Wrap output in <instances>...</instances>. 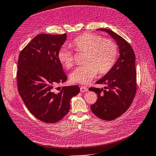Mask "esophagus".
Returning a JSON list of instances; mask_svg holds the SVG:
<instances>
[{"label": "esophagus", "instance_id": "1", "mask_svg": "<svg viewBox=\"0 0 156 156\" xmlns=\"http://www.w3.org/2000/svg\"><path fill=\"white\" fill-rule=\"evenodd\" d=\"M80 90H81V92H86L88 90V89L87 87H81L80 88Z\"/></svg>", "mask_w": 156, "mask_h": 156}]
</instances>
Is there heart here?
Returning <instances> with one entry per match:
<instances>
[{
  "mask_svg": "<svg viewBox=\"0 0 156 156\" xmlns=\"http://www.w3.org/2000/svg\"><path fill=\"white\" fill-rule=\"evenodd\" d=\"M71 46L79 53H84L83 66L75 68L69 75L73 83L87 84L96 76L98 73L105 74L114 66L118 56V48L114 41L103 39L101 36L87 33L76 37ZM61 65L69 69L74 63L72 52L68 48H61L58 54Z\"/></svg>",
  "mask_w": 156,
  "mask_h": 156,
  "instance_id": "1",
  "label": "heart"
}]
</instances>
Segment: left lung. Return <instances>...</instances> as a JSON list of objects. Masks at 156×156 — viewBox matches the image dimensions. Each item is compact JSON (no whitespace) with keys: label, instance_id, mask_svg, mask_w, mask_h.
<instances>
[{"label":"left lung","instance_id":"8db88e82","mask_svg":"<svg viewBox=\"0 0 156 156\" xmlns=\"http://www.w3.org/2000/svg\"><path fill=\"white\" fill-rule=\"evenodd\" d=\"M108 33L119 49V57L113 67L96 82L105 87L90 88L98 95L96 102L90 106L91 111L100 119L112 120L128 109L136 93V73L135 55L131 46L113 31L100 29Z\"/></svg>","mask_w":156,"mask_h":156}]
</instances>
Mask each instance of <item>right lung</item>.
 I'll return each instance as SVG.
<instances>
[{"mask_svg": "<svg viewBox=\"0 0 156 156\" xmlns=\"http://www.w3.org/2000/svg\"><path fill=\"white\" fill-rule=\"evenodd\" d=\"M66 37V34H40L31 40L19 56L18 92L32 115L46 123H56L66 115L71 99L80 91L77 86H68L55 92V86L67 80L58 59Z\"/></svg>", "mask_w": 156, "mask_h": 156, "instance_id": "add662e5", "label": "right lung"}]
</instances>
